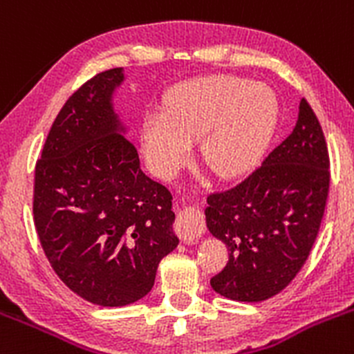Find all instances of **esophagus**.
I'll return each mask as SVG.
<instances>
[{
	"label": "esophagus",
	"instance_id": "esophagus-1",
	"mask_svg": "<svg viewBox=\"0 0 354 354\" xmlns=\"http://www.w3.org/2000/svg\"><path fill=\"white\" fill-rule=\"evenodd\" d=\"M176 232L178 235V239L184 240V242H194L201 236L203 232V220L199 218L191 216L187 213H178L177 214V221H176Z\"/></svg>",
	"mask_w": 354,
	"mask_h": 354
}]
</instances>
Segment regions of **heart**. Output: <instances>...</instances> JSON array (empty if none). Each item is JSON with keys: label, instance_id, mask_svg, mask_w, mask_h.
Here are the masks:
<instances>
[{"label": "heart", "instance_id": "obj_1", "mask_svg": "<svg viewBox=\"0 0 354 354\" xmlns=\"http://www.w3.org/2000/svg\"><path fill=\"white\" fill-rule=\"evenodd\" d=\"M278 121L279 102L269 86L227 75L192 80L169 93L165 112L148 114L145 153L155 172L169 174L199 140L204 165L230 178L262 158Z\"/></svg>", "mask_w": 354, "mask_h": 354}]
</instances>
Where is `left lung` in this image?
<instances>
[{"label":"left lung","mask_w":354,"mask_h":354,"mask_svg":"<svg viewBox=\"0 0 354 354\" xmlns=\"http://www.w3.org/2000/svg\"><path fill=\"white\" fill-rule=\"evenodd\" d=\"M330 162L322 126L305 98L297 126L243 180L207 196L206 227L228 249L211 278L221 297L264 301L310 256L326 211Z\"/></svg>","instance_id":"8db88e82"}]
</instances>
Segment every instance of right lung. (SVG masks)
I'll return each instance as SVG.
<instances>
[{
  "instance_id": "right-lung-1",
  "label": "right lung",
  "mask_w": 354,
  "mask_h": 354,
  "mask_svg": "<svg viewBox=\"0 0 354 354\" xmlns=\"http://www.w3.org/2000/svg\"><path fill=\"white\" fill-rule=\"evenodd\" d=\"M122 68L97 73L57 114L35 163L34 223L44 254L73 293L124 307L150 293L177 247L172 194L140 169L111 95Z\"/></svg>"
}]
</instances>
